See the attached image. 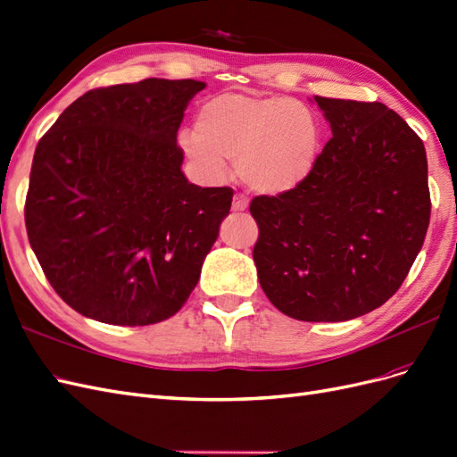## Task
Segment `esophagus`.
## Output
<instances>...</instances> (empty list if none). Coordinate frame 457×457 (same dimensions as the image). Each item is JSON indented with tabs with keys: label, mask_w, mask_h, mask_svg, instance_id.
<instances>
[{
	"label": "esophagus",
	"mask_w": 457,
	"mask_h": 457,
	"mask_svg": "<svg viewBox=\"0 0 457 457\" xmlns=\"http://www.w3.org/2000/svg\"><path fill=\"white\" fill-rule=\"evenodd\" d=\"M247 207V200L242 195H237L232 200V212H244Z\"/></svg>",
	"instance_id": "esophagus-1"
}]
</instances>
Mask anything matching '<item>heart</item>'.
Instances as JSON below:
<instances>
[{"mask_svg": "<svg viewBox=\"0 0 457 457\" xmlns=\"http://www.w3.org/2000/svg\"><path fill=\"white\" fill-rule=\"evenodd\" d=\"M181 146L202 177L225 179L237 160L240 181L259 195H282L312 171L320 150V128L311 110L282 95L223 93L198 110L196 131Z\"/></svg>", "mask_w": 457, "mask_h": 457, "instance_id": "1", "label": "heart"}]
</instances>
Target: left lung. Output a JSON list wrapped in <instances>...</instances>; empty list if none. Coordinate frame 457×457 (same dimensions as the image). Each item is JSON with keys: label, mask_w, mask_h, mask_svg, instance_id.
Returning a JSON list of instances; mask_svg holds the SVG:
<instances>
[{"label": "left lung", "mask_w": 457, "mask_h": 457, "mask_svg": "<svg viewBox=\"0 0 457 457\" xmlns=\"http://www.w3.org/2000/svg\"><path fill=\"white\" fill-rule=\"evenodd\" d=\"M331 139L299 187L255 196L253 261L280 312L343 322L396 294L431 219L423 141L383 103L314 96Z\"/></svg>", "instance_id": "8db88e82"}]
</instances>
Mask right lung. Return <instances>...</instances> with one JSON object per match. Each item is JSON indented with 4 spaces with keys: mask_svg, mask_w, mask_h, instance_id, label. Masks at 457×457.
Segmentation results:
<instances>
[{
    "mask_svg": "<svg viewBox=\"0 0 457 457\" xmlns=\"http://www.w3.org/2000/svg\"><path fill=\"white\" fill-rule=\"evenodd\" d=\"M204 87L162 78L96 87L39 139L26 232L46 278L79 314L156 324L196 287L234 195L181 171L177 131Z\"/></svg>",
    "mask_w": 457,
    "mask_h": 457,
    "instance_id": "obj_1",
    "label": "right lung"
}]
</instances>
